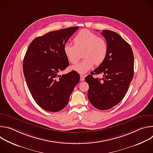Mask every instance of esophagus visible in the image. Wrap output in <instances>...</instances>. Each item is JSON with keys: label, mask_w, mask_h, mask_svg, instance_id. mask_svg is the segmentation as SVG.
<instances>
[{"label": "esophagus", "mask_w": 153, "mask_h": 153, "mask_svg": "<svg viewBox=\"0 0 153 153\" xmlns=\"http://www.w3.org/2000/svg\"><path fill=\"white\" fill-rule=\"evenodd\" d=\"M80 81H83L85 80V76L83 75H80Z\"/></svg>", "instance_id": "1"}]
</instances>
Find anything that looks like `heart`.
<instances>
[{
    "label": "heart",
    "instance_id": "heart-1",
    "mask_svg": "<svg viewBox=\"0 0 153 153\" xmlns=\"http://www.w3.org/2000/svg\"><path fill=\"white\" fill-rule=\"evenodd\" d=\"M74 45L66 43L63 47L64 54L72 64L77 63L80 58V53L83 51L84 58L72 69L80 73L85 74L91 70L94 63L99 65L105 59L108 53V45L102 38L87 30L80 31L73 40Z\"/></svg>",
    "mask_w": 153,
    "mask_h": 153
}]
</instances>
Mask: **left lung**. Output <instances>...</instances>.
Wrapping results in <instances>:
<instances>
[{
	"instance_id": "obj_1",
	"label": "left lung",
	"mask_w": 153,
	"mask_h": 153,
	"mask_svg": "<svg viewBox=\"0 0 153 153\" xmlns=\"http://www.w3.org/2000/svg\"><path fill=\"white\" fill-rule=\"evenodd\" d=\"M108 45L105 60L85 77L89 85L88 97L98 110H106L117 105L126 95L134 75V56L131 47L119 34L103 30ZM103 74L102 79L94 74Z\"/></svg>"
}]
</instances>
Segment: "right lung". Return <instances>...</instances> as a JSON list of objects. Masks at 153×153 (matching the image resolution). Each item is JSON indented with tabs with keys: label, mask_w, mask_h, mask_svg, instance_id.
Segmentation results:
<instances>
[{
	"label": "right lung",
	"mask_w": 153,
	"mask_h": 153,
	"mask_svg": "<svg viewBox=\"0 0 153 153\" xmlns=\"http://www.w3.org/2000/svg\"><path fill=\"white\" fill-rule=\"evenodd\" d=\"M78 28L70 27L37 37L25 55L23 71L28 89L36 103L47 111L63 110L79 82L75 71L59 75L70 64L64 45Z\"/></svg>",
	"instance_id": "1"
}]
</instances>
